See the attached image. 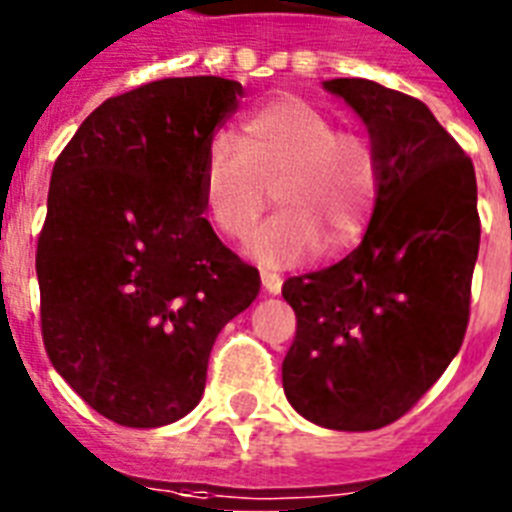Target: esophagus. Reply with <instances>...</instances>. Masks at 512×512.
<instances>
[{
  "instance_id": "34e87169",
  "label": "esophagus",
  "mask_w": 512,
  "mask_h": 512,
  "mask_svg": "<svg viewBox=\"0 0 512 512\" xmlns=\"http://www.w3.org/2000/svg\"><path fill=\"white\" fill-rule=\"evenodd\" d=\"M261 285H264L269 296H277L282 290V277L275 275V272H261Z\"/></svg>"
}]
</instances>
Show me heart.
<instances>
[{
	"label": "heart",
	"instance_id": "b5f03b06",
	"mask_svg": "<svg viewBox=\"0 0 512 512\" xmlns=\"http://www.w3.org/2000/svg\"><path fill=\"white\" fill-rule=\"evenodd\" d=\"M200 190L211 222L230 237L253 230L275 190L282 211L248 237L245 251L264 267H293L320 248L338 256L362 240L383 190V161L367 137L341 132L322 108L282 94L243 118L240 140H211Z\"/></svg>",
	"mask_w": 512,
	"mask_h": 512
}]
</instances>
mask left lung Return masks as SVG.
I'll return each mask as SVG.
<instances>
[{"instance_id":"left-lung-1","label":"left lung","mask_w":512,"mask_h":512,"mask_svg":"<svg viewBox=\"0 0 512 512\" xmlns=\"http://www.w3.org/2000/svg\"><path fill=\"white\" fill-rule=\"evenodd\" d=\"M322 87L367 126L383 190L359 248L282 285L296 312L282 388L322 428L375 431L402 418L463 346L481 240L476 171L425 102L367 79Z\"/></svg>"}]
</instances>
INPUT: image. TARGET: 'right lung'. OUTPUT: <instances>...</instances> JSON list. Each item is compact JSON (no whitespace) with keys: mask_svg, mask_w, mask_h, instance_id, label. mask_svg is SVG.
<instances>
[{"mask_svg":"<svg viewBox=\"0 0 512 512\" xmlns=\"http://www.w3.org/2000/svg\"><path fill=\"white\" fill-rule=\"evenodd\" d=\"M240 81L163 79L92 110L52 169L36 248L49 362L102 418L158 428L206 388L222 327L259 296L203 216L200 169Z\"/></svg>","mask_w":512,"mask_h":512,"instance_id":"1","label":"right lung"}]
</instances>
